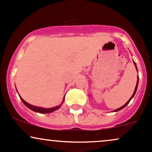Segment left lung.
<instances>
[{
    "instance_id": "8db88e82",
    "label": "left lung",
    "mask_w": 152,
    "mask_h": 152,
    "mask_svg": "<svg viewBox=\"0 0 152 152\" xmlns=\"http://www.w3.org/2000/svg\"><path fill=\"white\" fill-rule=\"evenodd\" d=\"M134 62V61H133ZM134 65H135V67H136V69H137V71H138V69H137V65H136V63H135L134 62ZM138 84H139V76L137 77V85H136V87H135V89H134V93H133V94L132 95V97H130V99H129V100L127 101V102L126 103V104H124V105H123L122 107H119V108H118V109H117V110H114L113 112H118V111H119V110H122L123 108H124L126 106V105H127L128 104H129V102L131 101V99H132V98L134 97V96L135 95V94H136V92H137V87H138Z\"/></svg>"
}]
</instances>
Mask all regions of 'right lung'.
Masks as SVG:
<instances>
[{
	"instance_id": "add662e5",
	"label": "right lung",
	"mask_w": 152,
	"mask_h": 152,
	"mask_svg": "<svg viewBox=\"0 0 152 152\" xmlns=\"http://www.w3.org/2000/svg\"><path fill=\"white\" fill-rule=\"evenodd\" d=\"M16 90H17V89H16ZM20 98L21 101L23 102V104H24L27 107H28L30 109V110H33V111L35 112H38V113H41V114H48V113H50V112H53L55 111V110H58L59 108L60 107L62 106V103H63L64 100H65V96H64V98H63V100H62V103L60 104H59L58 106H56V107H51V108H43V107H37V106H34V105H32L29 104V103H28L27 102H26L24 100V99H23L22 97L20 96V94H18Z\"/></svg>"
}]
</instances>
